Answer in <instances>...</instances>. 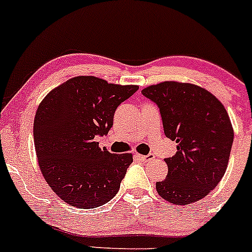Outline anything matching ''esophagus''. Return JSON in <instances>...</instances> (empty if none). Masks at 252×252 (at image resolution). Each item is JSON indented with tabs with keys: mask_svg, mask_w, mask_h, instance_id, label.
<instances>
[{
	"mask_svg": "<svg viewBox=\"0 0 252 252\" xmlns=\"http://www.w3.org/2000/svg\"><path fill=\"white\" fill-rule=\"evenodd\" d=\"M136 158H139L140 161L147 162V161H151V159L155 158V156H154L153 154H149V155H139V154H137Z\"/></svg>",
	"mask_w": 252,
	"mask_h": 252,
	"instance_id": "esophagus-1",
	"label": "esophagus"
}]
</instances>
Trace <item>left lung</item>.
<instances>
[{
  "label": "left lung",
  "mask_w": 252,
  "mask_h": 252,
  "mask_svg": "<svg viewBox=\"0 0 252 252\" xmlns=\"http://www.w3.org/2000/svg\"><path fill=\"white\" fill-rule=\"evenodd\" d=\"M142 94L158 105L164 134L178 144L177 154L164 158L168 174L156 190L174 204L199 201L220 183L231 155L234 134L223 104L188 83H159Z\"/></svg>",
  "instance_id": "obj_1"
}]
</instances>
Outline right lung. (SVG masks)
I'll use <instances>...</instances> for the list:
<instances>
[{
    "label": "right lung",
    "instance_id": "right-lung-1",
    "mask_svg": "<svg viewBox=\"0 0 252 252\" xmlns=\"http://www.w3.org/2000/svg\"><path fill=\"white\" fill-rule=\"evenodd\" d=\"M138 90L96 77H75L47 94L37 109L33 139L43 177L63 202L93 209L109 202L132 163L96 137L108 134L116 108Z\"/></svg>",
    "mask_w": 252,
    "mask_h": 252
}]
</instances>
